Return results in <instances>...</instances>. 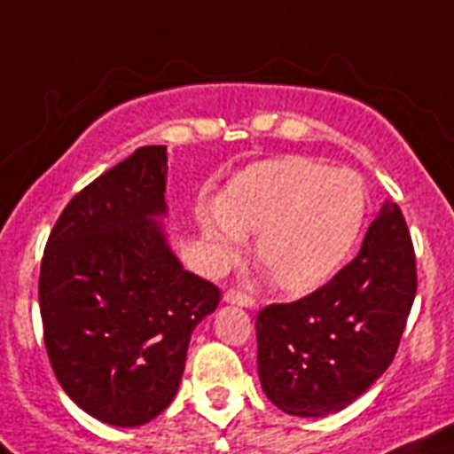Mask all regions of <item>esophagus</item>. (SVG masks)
<instances>
[{
  "instance_id": "obj_1",
  "label": "esophagus",
  "mask_w": 454,
  "mask_h": 454,
  "mask_svg": "<svg viewBox=\"0 0 454 454\" xmlns=\"http://www.w3.org/2000/svg\"><path fill=\"white\" fill-rule=\"evenodd\" d=\"M223 301L231 305H242V308H255V301H253L248 294L239 292V289H228V292L223 294Z\"/></svg>"
}]
</instances>
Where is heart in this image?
<instances>
[{
  "label": "heart",
  "instance_id": "b5f03b06",
  "mask_svg": "<svg viewBox=\"0 0 454 454\" xmlns=\"http://www.w3.org/2000/svg\"><path fill=\"white\" fill-rule=\"evenodd\" d=\"M366 207V183L355 171L298 156L257 162L228 183L219 203L199 210L207 267L235 262L244 235L257 231L255 260L271 283L312 292L348 260Z\"/></svg>",
  "mask_w": 454,
  "mask_h": 454
}]
</instances>
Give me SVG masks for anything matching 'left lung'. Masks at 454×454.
<instances>
[{
	"instance_id": "obj_1",
	"label": "left lung",
	"mask_w": 454,
	"mask_h": 454,
	"mask_svg": "<svg viewBox=\"0 0 454 454\" xmlns=\"http://www.w3.org/2000/svg\"><path fill=\"white\" fill-rule=\"evenodd\" d=\"M416 296L405 217L387 201L353 262L309 296L257 314V373L278 410L341 411L389 369Z\"/></svg>"
}]
</instances>
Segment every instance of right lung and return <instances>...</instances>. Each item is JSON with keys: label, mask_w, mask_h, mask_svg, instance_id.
<instances>
[{"label": "right lung", "mask_w": 454, "mask_h": 454, "mask_svg": "<svg viewBox=\"0 0 454 454\" xmlns=\"http://www.w3.org/2000/svg\"><path fill=\"white\" fill-rule=\"evenodd\" d=\"M165 185L167 149L140 146L65 206L40 264L51 369L108 426H145L169 407L192 333L222 298L171 253Z\"/></svg>", "instance_id": "add662e5"}]
</instances>
